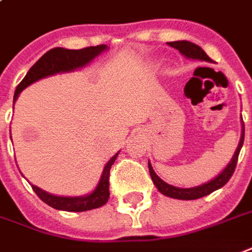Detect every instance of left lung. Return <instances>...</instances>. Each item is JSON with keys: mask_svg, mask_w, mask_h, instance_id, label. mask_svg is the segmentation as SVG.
Segmentation results:
<instances>
[{"mask_svg": "<svg viewBox=\"0 0 252 252\" xmlns=\"http://www.w3.org/2000/svg\"><path fill=\"white\" fill-rule=\"evenodd\" d=\"M169 46L177 49L178 51H180L184 57L188 58V59L202 61V62H211L210 58L207 57V54L205 53L198 45L191 43V42L189 41L170 42ZM243 140H245V124H243V120H242L241 140H239V144H238L237 149L234 152V156L231 157L230 162L226 165V168H224L217 177H214L213 180H210V181L205 182L202 185L193 186V188H177V186L169 185L168 182H165L164 180H161V178L157 176L156 172L152 168L151 161H148V166H149V173H151L152 181H153V184H155V186H156L157 190L160 191L161 194L166 195V197H170V198L189 201V199H197L201 198V197H205V195L210 194L213 191L220 189V188L226 185L228 180L231 178L234 170H235V166H237L238 156H239V152H241L242 145H243Z\"/></svg>", "mask_w": 252, "mask_h": 252, "instance_id": "8db88e82", "label": "left lung"}]
</instances>
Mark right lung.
I'll return each instance as SVG.
<instances>
[{"label": "right lung", "mask_w": 252, "mask_h": 252, "mask_svg": "<svg viewBox=\"0 0 252 252\" xmlns=\"http://www.w3.org/2000/svg\"><path fill=\"white\" fill-rule=\"evenodd\" d=\"M108 50L107 45H99V46H91V47H86L82 50H68L63 49V47H55V49L49 50L47 53L43 54L35 63L34 66L28 71V74L25 75L22 82L17 86L14 92V99H13V104H14L21 92L24 91L25 88L29 87L30 84L35 83L38 80L51 76V75L63 74V72H71V71L78 70V68H83L87 66L95 59L99 57L101 53H104ZM14 108V105H13ZM11 139V134H10ZM120 151L109 158V161L105 164L103 172H101L100 180L97 182V185L91 193L84 195H75V197H68V195H55L51 193H47L41 188L35 185H32V190L35 191V194L47 203L49 206L57 209V210L63 211H87L92 209H97L101 207L103 205L108 202L109 198V170L111 166L119 156ZM24 176V174H22Z\"/></svg>", "instance_id": "1"}]
</instances>
